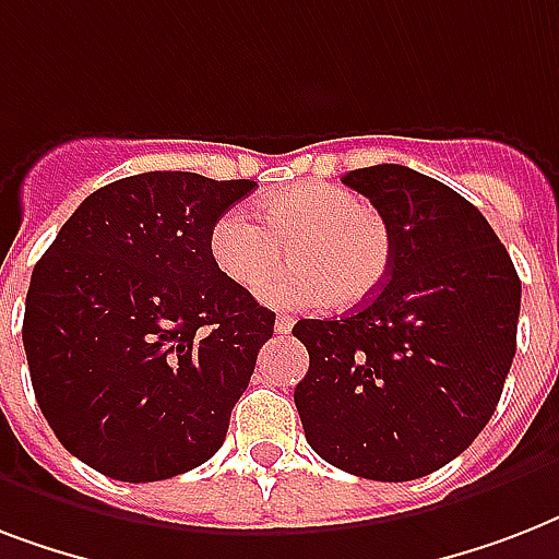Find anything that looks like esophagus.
Returning <instances> with one entry per match:
<instances>
[{"label": "esophagus", "mask_w": 559, "mask_h": 559, "mask_svg": "<svg viewBox=\"0 0 559 559\" xmlns=\"http://www.w3.org/2000/svg\"><path fill=\"white\" fill-rule=\"evenodd\" d=\"M293 324H296V316L281 313L278 319H275V333H289L293 331Z\"/></svg>", "instance_id": "1"}]
</instances>
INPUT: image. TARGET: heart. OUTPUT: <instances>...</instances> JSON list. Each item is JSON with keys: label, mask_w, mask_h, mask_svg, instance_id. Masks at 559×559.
<instances>
[{"label": "heart", "mask_w": 559, "mask_h": 559, "mask_svg": "<svg viewBox=\"0 0 559 559\" xmlns=\"http://www.w3.org/2000/svg\"><path fill=\"white\" fill-rule=\"evenodd\" d=\"M296 267L273 276L286 246ZM211 258L237 287L261 285V298L278 307H357L385 281L391 231L380 211L354 191L328 182H298L263 197L258 219L231 209L211 226Z\"/></svg>", "instance_id": "obj_1"}]
</instances>
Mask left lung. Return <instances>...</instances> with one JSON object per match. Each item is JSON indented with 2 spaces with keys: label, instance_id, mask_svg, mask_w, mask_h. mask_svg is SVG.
<instances>
[{
  "label": "left lung",
  "instance_id": "left-lung-1",
  "mask_svg": "<svg viewBox=\"0 0 559 559\" xmlns=\"http://www.w3.org/2000/svg\"><path fill=\"white\" fill-rule=\"evenodd\" d=\"M342 182L385 217L391 263L354 313L296 322L310 354L296 408L328 464L412 481L467 450L499 406L522 284L485 214L450 186L403 165Z\"/></svg>",
  "mask_w": 559,
  "mask_h": 559
}]
</instances>
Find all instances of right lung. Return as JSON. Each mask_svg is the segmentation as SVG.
Returning <instances> with one entry per match:
<instances>
[{"mask_svg": "<svg viewBox=\"0 0 559 559\" xmlns=\"http://www.w3.org/2000/svg\"><path fill=\"white\" fill-rule=\"evenodd\" d=\"M252 179L151 170L78 205L31 272V385L74 459L118 481L200 467L226 441L275 313L211 258Z\"/></svg>", "mask_w": 559, "mask_h": 559, "instance_id": "add662e5", "label": "right lung"}]
</instances>
